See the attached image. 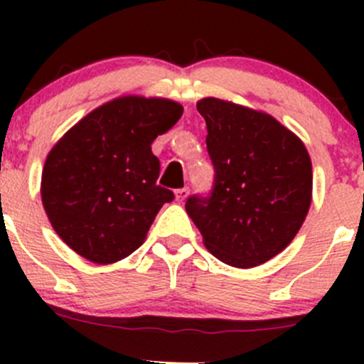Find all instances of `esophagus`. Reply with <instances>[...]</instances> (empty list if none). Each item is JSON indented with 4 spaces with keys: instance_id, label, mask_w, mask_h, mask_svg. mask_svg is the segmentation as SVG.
<instances>
[{
    "instance_id": "esophagus-1",
    "label": "esophagus",
    "mask_w": 364,
    "mask_h": 364,
    "mask_svg": "<svg viewBox=\"0 0 364 364\" xmlns=\"http://www.w3.org/2000/svg\"><path fill=\"white\" fill-rule=\"evenodd\" d=\"M188 193H190L188 188H179V190H176V192H174L176 203H183V200H185L186 197H188Z\"/></svg>"
}]
</instances>
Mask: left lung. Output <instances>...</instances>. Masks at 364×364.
I'll return each instance as SVG.
<instances>
[{"instance_id": "left-lung-1", "label": "left lung", "mask_w": 364, "mask_h": 364, "mask_svg": "<svg viewBox=\"0 0 364 364\" xmlns=\"http://www.w3.org/2000/svg\"><path fill=\"white\" fill-rule=\"evenodd\" d=\"M215 165L209 197L186 213L204 247L232 267H255L291 245L311 204V160L303 141L271 114L208 97L197 102Z\"/></svg>"}]
</instances>
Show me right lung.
Returning a JSON list of instances; mask_svg holds the SVG:
<instances>
[{"label": "right lung", "instance_id": "1", "mask_svg": "<svg viewBox=\"0 0 364 364\" xmlns=\"http://www.w3.org/2000/svg\"><path fill=\"white\" fill-rule=\"evenodd\" d=\"M183 105L168 98L117 97L82 117L53 146L42 171L43 209L58 236L95 264H112L144 243L174 193L156 185V137Z\"/></svg>", "mask_w": 364, "mask_h": 364}]
</instances>
